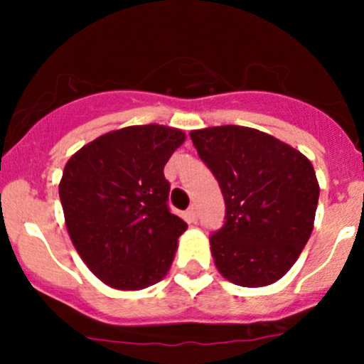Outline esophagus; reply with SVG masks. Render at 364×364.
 <instances>
[{
    "label": "esophagus",
    "mask_w": 364,
    "mask_h": 364,
    "mask_svg": "<svg viewBox=\"0 0 364 364\" xmlns=\"http://www.w3.org/2000/svg\"><path fill=\"white\" fill-rule=\"evenodd\" d=\"M186 219H188V223H196V219H198V215H196V208H195V205H191V207L186 210Z\"/></svg>",
    "instance_id": "34e87169"
}]
</instances>
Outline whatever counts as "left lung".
Segmentation results:
<instances>
[{
    "label": "left lung",
    "mask_w": 364,
    "mask_h": 364,
    "mask_svg": "<svg viewBox=\"0 0 364 364\" xmlns=\"http://www.w3.org/2000/svg\"><path fill=\"white\" fill-rule=\"evenodd\" d=\"M190 136L225 203L224 225L210 236L215 267L243 287L279 281L313 231L320 188L311 162L253 128L228 124Z\"/></svg>",
    "instance_id": "obj_1"
}]
</instances>
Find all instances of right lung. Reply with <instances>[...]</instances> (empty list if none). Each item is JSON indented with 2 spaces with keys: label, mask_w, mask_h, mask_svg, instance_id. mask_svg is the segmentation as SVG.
<instances>
[{
  "label": "right lung",
  "mask_w": 364,
  "mask_h": 364,
  "mask_svg": "<svg viewBox=\"0 0 364 364\" xmlns=\"http://www.w3.org/2000/svg\"><path fill=\"white\" fill-rule=\"evenodd\" d=\"M181 129L140 124L109 132L66 162L60 198L72 243L107 286L139 291L162 281L186 223L171 214L164 166Z\"/></svg>",
  "instance_id": "add662e5"
}]
</instances>
